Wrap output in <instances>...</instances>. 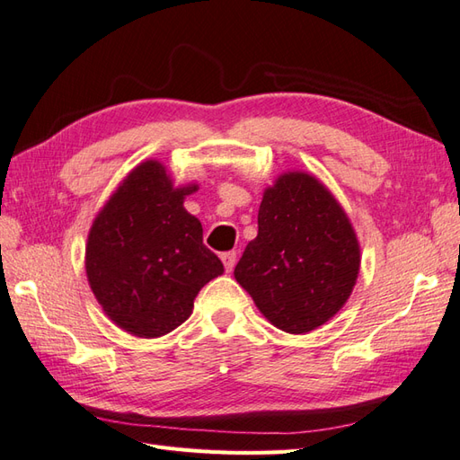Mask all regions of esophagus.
<instances>
[{"label": "esophagus", "mask_w": 460, "mask_h": 460, "mask_svg": "<svg viewBox=\"0 0 460 460\" xmlns=\"http://www.w3.org/2000/svg\"><path fill=\"white\" fill-rule=\"evenodd\" d=\"M220 258H222L224 268H226V271L230 273L234 270V265H236V252H224Z\"/></svg>", "instance_id": "esophagus-1"}]
</instances>
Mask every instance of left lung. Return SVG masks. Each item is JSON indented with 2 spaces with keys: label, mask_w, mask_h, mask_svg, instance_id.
Returning <instances> with one entry per match:
<instances>
[{
  "label": "left lung",
  "mask_w": 460,
  "mask_h": 460,
  "mask_svg": "<svg viewBox=\"0 0 460 460\" xmlns=\"http://www.w3.org/2000/svg\"><path fill=\"white\" fill-rule=\"evenodd\" d=\"M360 271V243L331 190L301 171L265 189L258 236L234 270L261 314L303 334L331 321L349 301Z\"/></svg>",
  "instance_id": "obj_1"
}]
</instances>
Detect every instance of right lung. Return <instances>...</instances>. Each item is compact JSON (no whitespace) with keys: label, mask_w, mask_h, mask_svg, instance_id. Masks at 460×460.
Segmentation results:
<instances>
[{"label":"right lung","mask_w":460,"mask_h":460,"mask_svg":"<svg viewBox=\"0 0 460 460\" xmlns=\"http://www.w3.org/2000/svg\"><path fill=\"white\" fill-rule=\"evenodd\" d=\"M199 185L172 187L165 165L144 161L121 181L92 222L86 275L102 309L141 339L185 323L199 291L224 265L202 243V226L182 207Z\"/></svg>","instance_id":"right-lung-1"}]
</instances>
